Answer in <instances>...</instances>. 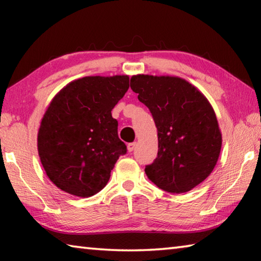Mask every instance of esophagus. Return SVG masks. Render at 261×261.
Masks as SVG:
<instances>
[{"label":"esophagus","instance_id":"1","mask_svg":"<svg viewBox=\"0 0 261 261\" xmlns=\"http://www.w3.org/2000/svg\"><path fill=\"white\" fill-rule=\"evenodd\" d=\"M136 146H137V144H136V143H130V144H127V145H126L127 151H129V152H132V151H134V149L136 148Z\"/></svg>","mask_w":261,"mask_h":261}]
</instances>
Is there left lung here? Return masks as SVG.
<instances>
[{"label":"left lung","instance_id":"obj_1","mask_svg":"<svg viewBox=\"0 0 261 261\" xmlns=\"http://www.w3.org/2000/svg\"><path fill=\"white\" fill-rule=\"evenodd\" d=\"M130 86L152 113L158 129V158L145 168L148 179L169 193L188 192L204 182L222 146L210 101L176 76L136 74Z\"/></svg>","mask_w":261,"mask_h":261}]
</instances>
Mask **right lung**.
<instances>
[{
	"mask_svg": "<svg viewBox=\"0 0 261 261\" xmlns=\"http://www.w3.org/2000/svg\"><path fill=\"white\" fill-rule=\"evenodd\" d=\"M129 88V76H88L53 98L38 132L41 165L53 183L72 196L101 191L126 146L112 109Z\"/></svg>",
	"mask_w": 261,
	"mask_h": 261,
	"instance_id": "1",
	"label": "right lung"
}]
</instances>
